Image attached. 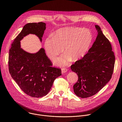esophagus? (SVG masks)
I'll list each match as a JSON object with an SVG mask.
<instances>
[{
  "label": "esophagus",
  "mask_w": 122,
  "mask_h": 122,
  "mask_svg": "<svg viewBox=\"0 0 122 122\" xmlns=\"http://www.w3.org/2000/svg\"><path fill=\"white\" fill-rule=\"evenodd\" d=\"M67 69L66 68H62L61 69V72L62 74L64 73H66V71H67Z\"/></svg>",
  "instance_id": "esophagus-1"
}]
</instances>
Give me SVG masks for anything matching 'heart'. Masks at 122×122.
I'll return each instance as SVG.
<instances>
[{"label": "heart", "instance_id": "heart-1", "mask_svg": "<svg viewBox=\"0 0 122 122\" xmlns=\"http://www.w3.org/2000/svg\"><path fill=\"white\" fill-rule=\"evenodd\" d=\"M93 40L91 32L78 27H67L56 32L54 37L49 36L44 42V48L50 59L55 60L64 48L66 55L58 59L56 63L66 66L71 60L78 61L87 53Z\"/></svg>", "mask_w": 122, "mask_h": 122}]
</instances>
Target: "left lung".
Listing matches in <instances>:
<instances>
[{"mask_svg": "<svg viewBox=\"0 0 122 122\" xmlns=\"http://www.w3.org/2000/svg\"><path fill=\"white\" fill-rule=\"evenodd\" d=\"M95 41L88 53L71 66L78 76L73 85L77 96L86 98L97 94L112 78L115 63V56L109 41L104 35L98 25Z\"/></svg>", "mask_w": 122, "mask_h": 122, "instance_id": "obj_1", "label": "left lung"}]
</instances>
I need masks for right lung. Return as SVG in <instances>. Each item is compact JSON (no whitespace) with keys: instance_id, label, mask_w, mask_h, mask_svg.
I'll return each mask as SVG.
<instances>
[{"instance_id":"right-lung-1","label":"right lung","mask_w":122,"mask_h":122,"mask_svg":"<svg viewBox=\"0 0 122 122\" xmlns=\"http://www.w3.org/2000/svg\"><path fill=\"white\" fill-rule=\"evenodd\" d=\"M45 29L46 24L43 22L26 24L9 51V69L11 77L25 93L34 97L46 96L55 80L61 75L60 68L51 67L43 48L34 54L21 48L20 41L29 34L35 35L41 42Z\"/></svg>"}]
</instances>
